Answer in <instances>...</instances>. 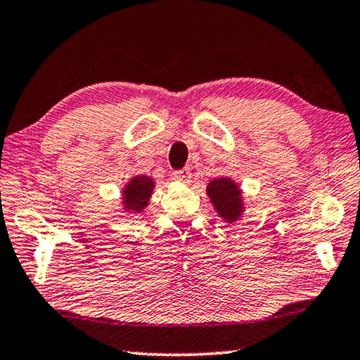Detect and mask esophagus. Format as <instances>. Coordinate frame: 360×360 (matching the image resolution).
<instances>
[{"instance_id":"obj_1","label":"esophagus","mask_w":360,"mask_h":360,"mask_svg":"<svg viewBox=\"0 0 360 360\" xmlns=\"http://www.w3.org/2000/svg\"><path fill=\"white\" fill-rule=\"evenodd\" d=\"M172 179L175 181H179V184L188 185L191 181V170H190V167H184V169H180V170H175V172L172 174Z\"/></svg>"}]
</instances>
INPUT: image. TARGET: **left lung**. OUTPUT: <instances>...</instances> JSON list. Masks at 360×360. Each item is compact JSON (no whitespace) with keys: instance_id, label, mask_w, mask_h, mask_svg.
Here are the masks:
<instances>
[{"instance_id":"8db88e82","label":"left lung","mask_w":360,"mask_h":360,"mask_svg":"<svg viewBox=\"0 0 360 360\" xmlns=\"http://www.w3.org/2000/svg\"><path fill=\"white\" fill-rule=\"evenodd\" d=\"M213 209L224 223H236L245 213L243 193L237 181L231 176H218L209 181L205 188Z\"/></svg>"}]
</instances>
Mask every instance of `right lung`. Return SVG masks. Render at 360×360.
I'll return each instance as SVG.
<instances>
[{
    "instance_id": "right-lung-1",
    "label": "right lung",
    "mask_w": 360,
    "mask_h": 360,
    "mask_svg": "<svg viewBox=\"0 0 360 360\" xmlns=\"http://www.w3.org/2000/svg\"><path fill=\"white\" fill-rule=\"evenodd\" d=\"M155 190V179L148 175H136L124 184L122 190V207L126 215H139L150 204Z\"/></svg>"
}]
</instances>
